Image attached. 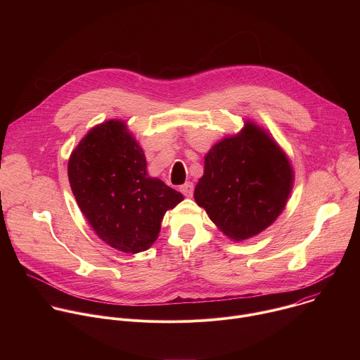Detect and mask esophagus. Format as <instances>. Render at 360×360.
I'll return each instance as SVG.
<instances>
[{
    "instance_id": "34e87169",
    "label": "esophagus",
    "mask_w": 360,
    "mask_h": 360,
    "mask_svg": "<svg viewBox=\"0 0 360 360\" xmlns=\"http://www.w3.org/2000/svg\"><path fill=\"white\" fill-rule=\"evenodd\" d=\"M179 191L185 195V196H191L193 192V184L192 182H185L184 185L179 186Z\"/></svg>"
}]
</instances>
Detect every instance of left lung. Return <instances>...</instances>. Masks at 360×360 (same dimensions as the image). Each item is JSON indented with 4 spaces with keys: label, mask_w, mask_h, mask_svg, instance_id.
I'll return each mask as SVG.
<instances>
[{
    "label": "left lung",
    "mask_w": 360,
    "mask_h": 360,
    "mask_svg": "<svg viewBox=\"0 0 360 360\" xmlns=\"http://www.w3.org/2000/svg\"><path fill=\"white\" fill-rule=\"evenodd\" d=\"M292 185L285 152L264 129L246 122L240 134L207 153L193 198L225 235L243 240L276 221Z\"/></svg>",
    "instance_id": "left-lung-1"
}]
</instances>
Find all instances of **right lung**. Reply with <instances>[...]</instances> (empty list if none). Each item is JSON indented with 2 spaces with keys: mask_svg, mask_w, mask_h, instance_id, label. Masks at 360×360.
<instances>
[{
  "mask_svg": "<svg viewBox=\"0 0 360 360\" xmlns=\"http://www.w3.org/2000/svg\"><path fill=\"white\" fill-rule=\"evenodd\" d=\"M68 178L84 217L110 246L138 253L157 240L182 193L146 172L142 148L122 121L94 127L70 157Z\"/></svg>",
  "mask_w": 360,
  "mask_h": 360,
  "instance_id": "obj_1",
  "label": "right lung"
}]
</instances>
